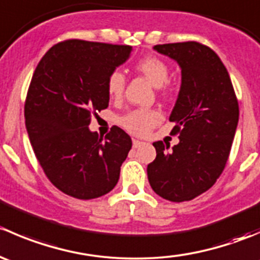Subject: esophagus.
I'll use <instances>...</instances> for the list:
<instances>
[{"label":"esophagus","instance_id":"34e87169","mask_svg":"<svg viewBox=\"0 0 260 260\" xmlns=\"http://www.w3.org/2000/svg\"><path fill=\"white\" fill-rule=\"evenodd\" d=\"M132 143H133V148H138V147L143 145L142 141H138V140H133Z\"/></svg>","mask_w":260,"mask_h":260}]
</instances>
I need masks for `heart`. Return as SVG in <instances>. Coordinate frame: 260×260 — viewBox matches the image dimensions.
<instances>
[{
    "label": "heart",
    "instance_id": "1",
    "mask_svg": "<svg viewBox=\"0 0 260 260\" xmlns=\"http://www.w3.org/2000/svg\"><path fill=\"white\" fill-rule=\"evenodd\" d=\"M135 67L154 86L161 88V90L165 91L166 83L170 77V68L161 57L154 56V55L141 57L136 62ZM124 86V74L118 69L112 70L106 80V88L109 96L112 99H119L123 95ZM161 118L162 114L158 111H156V109L137 108L120 115L118 123H119L120 127L124 128L131 135L138 136V137H145L161 122Z\"/></svg>",
    "mask_w": 260,
    "mask_h": 260
}]
</instances>
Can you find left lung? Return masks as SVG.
<instances>
[{
    "label": "left lung",
    "mask_w": 260,
    "mask_h": 260,
    "mask_svg": "<svg viewBox=\"0 0 260 260\" xmlns=\"http://www.w3.org/2000/svg\"><path fill=\"white\" fill-rule=\"evenodd\" d=\"M176 60L182 83L170 120L180 143L170 149L154 142L147 166L154 192L174 203L190 201L216 182L229 158L239 120V104L229 73L216 52L198 41L153 46Z\"/></svg>",
    "instance_id": "obj_1"
}]
</instances>
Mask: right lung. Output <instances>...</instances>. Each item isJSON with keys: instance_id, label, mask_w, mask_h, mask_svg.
Masks as SVG:
<instances>
[{"instance_id": "add662e5", "label": "right lung", "mask_w": 260, "mask_h": 260, "mask_svg": "<svg viewBox=\"0 0 260 260\" xmlns=\"http://www.w3.org/2000/svg\"><path fill=\"white\" fill-rule=\"evenodd\" d=\"M132 46L70 40L55 44L34 72L25 101V124L50 182L80 200L113 190L132 147L113 125L106 137L88 125L106 109L109 73L128 59Z\"/></svg>"}]
</instances>
